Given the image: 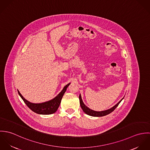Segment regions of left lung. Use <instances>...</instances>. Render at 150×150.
<instances>
[{"mask_svg":"<svg viewBox=\"0 0 150 150\" xmlns=\"http://www.w3.org/2000/svg\"><path fill=\"white\" fill-rule=\"evenodd\" d=\"M124 98L117 104H116L114 106L111 107L110 109H108V110H105V111H96L92 110L90 109L89 108H88L87 106H86V105H84V102H83L81 95H80V96H79L80 106H81V108L83 109V111L86 114H88L89 115H91V116H92V117H103V116L106 115L107 114L111 113V112H112L116 108V107L118 106V105L120 103V102L122 101V100L124 99Z\"/></svg>","mask_w":150,"mask_h":150,"instance_id":"8db88e82","label":"left lung"}]
</instances>
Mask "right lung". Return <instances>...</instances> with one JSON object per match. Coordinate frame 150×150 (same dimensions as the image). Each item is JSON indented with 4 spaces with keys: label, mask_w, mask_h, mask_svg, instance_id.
Masks as SVG:
<instances>
[{
    "label": "right lung",
    "mask_w": 150,
    "mask_h": 150,
    "mask_svg": "<svg viewBox=\"0 0 150 150\" xmlns=\"http://www.w3.org/2000/svg\"><path fill=\"white\" fill-rule=\"evenodd\" d=\"M70 85V83L65 86L62 91L53 99L49 100L48 102H45L42 103H30L27 100H26L22 96L20 92L18 90V94L21 96L24 103L26 105V106L29 107L31 110L33 112L39 114H51L57 111L58 107L60 105L61 102L62 98L64 95V92L66 91L67 88Z\"/></svg>",
    "instance_id": "right-lung-1"
}]
</instances>
